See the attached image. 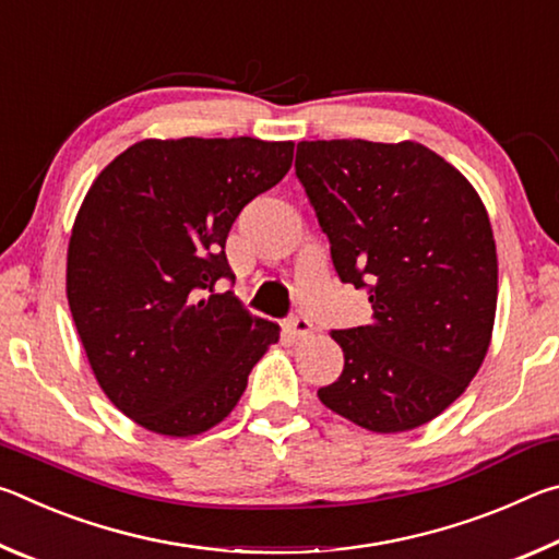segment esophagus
Returning a JSON list of instances; mask_svg holds the SVG:
<instances>
[{
    "label": "esophagus",
    "mask_w": 559,
    "mask_h": 559,
    "mask_svg": "<svg viewBox=\"0 0 559 559\" xmlns=\"http://www.w3.org/2000/svg\"><path fill=\"white\" fill-rule=\"evenodd\" d=\"M288 333L296 340H306V337L313 335V323H310L308 318L296 316V318L288 320Z\"/></svg>",
    "instance_id": "34e87169"
}]
</instances>
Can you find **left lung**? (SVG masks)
I'll use <instances>...</instances> for the list:
<instances>
[{
  "mask_svg": "<svg viewBox=\"0 0 559 559\" xmlns=\"http://www.w3.org/2000/svg\"><path fill=\"white\" fill-rule=\"evenodd\" d=\"M296 175L340 281L372 302L370 323L330 333L345 367L320 402L374 433L421 427L466 392L493 335L486 206L456 167L412 140H302Z\"/></svg>",
  "mask_w": 559,
  "mask_h": 559,
  "instance_id": "8db88e82",
  "label": "left lung"
}]
</instances>
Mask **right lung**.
Here are the masks:
<instances>
[{"label": "right lung", "mask_w": 559, "mask_h": 559, "mask_svg": "<svg viewBox=\"0 0 559 559\" xmlns=\"http://www.w3.org/2000/svg\"><path fill=\"white\" fill-rule=\"evenodd\" d=\"M293 163L257 138L140 140L91 185L75 214L66 296L100 390L163 437H197L231 414L281 328L231 290L236 216Z\"/></svg>", "instance_id": "add662e5"}]
</instances>
